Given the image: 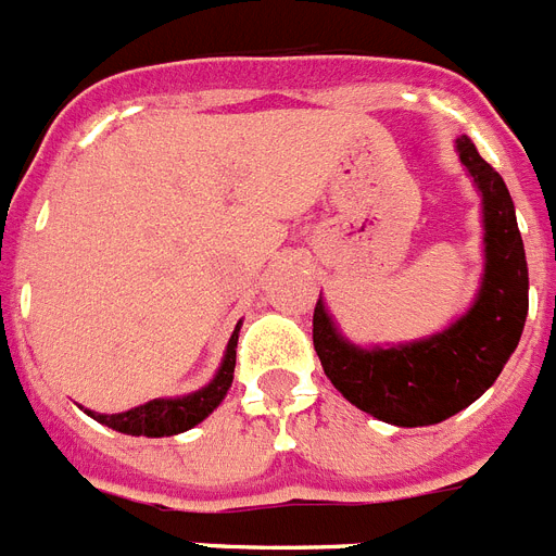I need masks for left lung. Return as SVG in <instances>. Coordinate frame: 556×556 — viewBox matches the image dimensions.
Returning a JSON list of instances; mask_svg holds the SVG:
<instances>
[{"mask_svg": "<svg viewBox=\"0 0 556 556\" xmlns=\"http://www.w3.org/2000/svg\"><path fill=\"white\" fill-rule=\"evenodd\" d=\"M454 144L483 195L485 269L471 309L443 332L387 350L346 341L320 298L312 315V343L332 387L366 415L406 429L440 424L475 403L517 350L529 315V267L515 201L469 136Z\"/></svg>", "mask_w": 556, "mask_h": 556, "instance_id": "8db88e82", "label": "left lung"}]
</instances>
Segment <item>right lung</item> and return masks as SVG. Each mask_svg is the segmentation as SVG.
Returning a JSON list of instances; mask_svg holds the SVG:
<instances>
[{
    "label": "right lung",
    "mask_w": 556,
    "mask_h": 556,
    "mask_svg": "<svg viewBox=\"0 0 556 556\" xmlns=\"http://www.w3.org/2000/svg\"><path fill=\"white\" fill-rule=\"evenodd\" d=\"M238 329L229 334L227 352L224 361L215 371V378L206 383L199 392L185 394V397H159L144 406H136L130 412H118V415H99V412L85 409L87 415L99 420V424L110 426L122 434H136V438H169V434H181L192 426H199L206 415H213V409L224 401L227 389L232 387V371H236V346H238Z\"/></svg>",
    "instance_id": "1"
}]
</instances>
